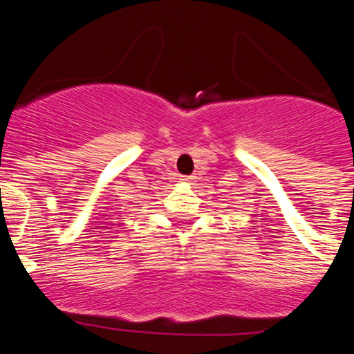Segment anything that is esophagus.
I'll return each instance as SVG.
<instances>
[{"instance_id":"obj_1","label":"esophagus","mask_w":354,"mask_h":354,"mask_svg":"<svg viewBox=\"0 0 354 354\" xmlns=\"http://www.w3.org/2000/svg\"><path fill=\"white\" fill-rule=\"evenodd\" d=\"M182 180H184V182H189V180H191V177H184V178H182Z\"/></svg>"}]
</instances>
